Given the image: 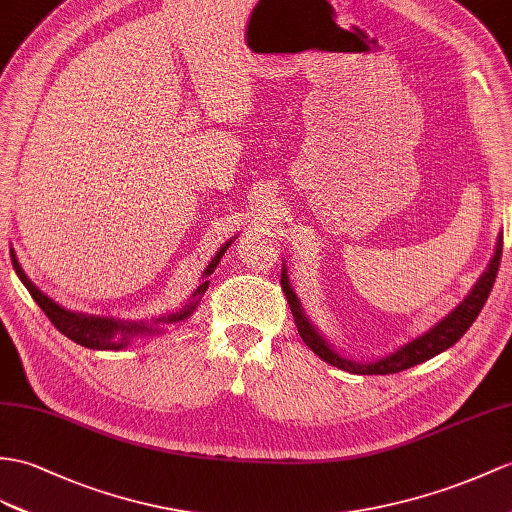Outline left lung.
<instances>
[{
    "mask_svg": "<svg viewBox=\"0 0 512 512\" xmlns=\"http://www.w3.org/2000/svg\"><path fill=\"white\" fill-rule=\"evenodd\" d=\"M502 243L504 241H502V234H500L489 267H486V271L482 273L480 280L476 282V286H473L469 295L452 310L450 315L443 317L439 323H436V326H432L428 332H423L421 336H417V339L402 345L400 350H395L393 354L382 356L378 360H371V363H356V360L343 358L341 354L334 352V347H330V343L323 339L313 323L308 321L302 304H299L297 295L291 289L289 276H286L284 265H282V280L280 282H282L286 299H289V306H291V313H293L299 336H302V341L321 360H326V363L339 367L343 371L358 373V376H386V373H397V371L415 367L419 363H426V360L434 358L436 354L450 350V347L460 339V336H463L471 328V323L476 321V317L480 315V310L486 304V299H489V293L493 289V282L497 278V269H500V260H502Z\"/></svg>",
    "mask_w": 512,
    "mask_h": 512,
    "instance_id": "obj_1",
    "label": "left lung"
}]
</instances>
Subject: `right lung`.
<instances>
[{
	"mask_svg": "<svg viewBox=\"0 0 512 512\" xmlns=\"http://www.w3.org/2000/svg\"><path fill=\"white\" fill-rule=\"evenodd\" d=\"M232 239L221 245V249L217 252V256L210 260V265L204 271V278L210 276L219 265V260L223 256V252L230 247ZM10 260L12 267H15L19 280L23 282V286L30 291L32 299L36 304L41 306L43 313L49 317V321L54 323V328L58 332H62L71 339L73 343H78L82 347H89V350H121V347L130 345V341L134 336L141 334H154L160 332L165 326H171V323H178L189 319L193 315V310L197 308L199 299L206 293L208 289V280H204L202 284L197 286V291L193 293V297L186 302L182 308L173 310V313L154 317L149 321H121V319H112V317H95V315H84V313H73V310L62 308L60 304H56L52 297H47L43 291H39V286H34V282L26 276V271L21 269L15 249H10Z\"/></svg>",
	"mask_w": 512,
	"mask_h": 512,
	"instance_id": "add662e5",
	"label": "right lung"
}]
</instances>
